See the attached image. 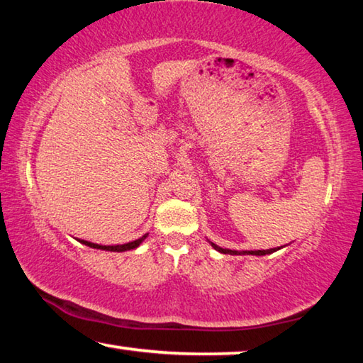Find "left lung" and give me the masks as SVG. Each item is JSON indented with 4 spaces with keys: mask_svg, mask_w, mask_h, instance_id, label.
Here are the masks:
<instances>
[{
    "mask_svg": "<svg viewBox=\"0 0 363 363\" xmlns=\"http://www.w3.org/2000/svg\"><path fill=\"white\" fill-rule=\"evenodd\" d=\"M211 243V242H210ZM211 247L214 250H218L219 253H224V255H255V256H264V255H270L274 253V251H277L280 248H270V250H255V251H235V250H227V248H220L218 247L216 243H211Z\"/></svg>",
    "mask_w": 363,
    "mask_h": 363,
    "instance_id": "8db88e82",
    "label": "left lung"
}]
</instances>
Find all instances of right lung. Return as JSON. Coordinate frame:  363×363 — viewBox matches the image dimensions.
Listing matches in <instances>:
<instances>
[{
	"mask_svg": "<svg viewBox=\"0 0 363 363\" xmlns=\"http://www.w3.org/2000/svg\"><path fill=\"white\" fill-rule=\"evenodd\" d=\"M149 235V233H145L138 240L130 242V243H125V245H97V243H91V242H86V240H78L79 243L86 245V247H91V248H96V250H106V251H116V253H121V251H128V250H134L138 248L140 243L145 240V237Z\"/></svg>",
	"mask_w": 363,
	"mask_h": 363,
	"instance_id": "add662e5",
	"label": "right lung"
}]
</instances>
